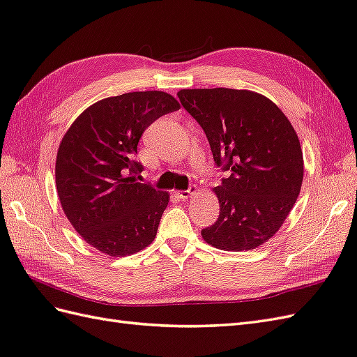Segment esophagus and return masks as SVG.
I'll list each match as a JSON object with an SVG mask.
<instances>
[{
	"label": "esophagus",
	"instance_id": "1",
	"mask_svg": "<svg viewBox=\"0 0 357 357\" xmlns=\"http://www.w3.org/2000/svg\"><path fill=\"white\" fill-rule=\"evenodd\" d=\"M197 193V187L196 185H190V188L188 190H184V191H178V197L179 199H182V200H185V199H188L190 196H193V195H196Z\"/></svg>",
	"mask_w": 357,
	"mask_h": 357
}]
</instances>
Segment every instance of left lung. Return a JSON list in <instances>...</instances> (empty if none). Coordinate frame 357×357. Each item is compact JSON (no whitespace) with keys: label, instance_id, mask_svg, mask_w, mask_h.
I'll return each instance as SVG.
<instances>
[{"label":"left lung","instance_id":"left-lung-1","mask_svg":"<svg viewBox=\"0 0 357 357\" xmlns=\"http://www.w3.org/2000/svg\"><path fill=\"white\" fill-rule=\"evenodd\" d=\"M182 107L202 126L214 161L229 173L215 187L220 214L204 240L227 252L252 250L279 231L298 197L303 153L282 109L235 89H184Z\"/></svg>","mask_w":357,"mask_h":357}]
</instances>
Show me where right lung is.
Here are the masks:
<instances>
[{"instance_id":"right-lung-1","label":"right lung","mask_w":357,"mask_h":357,"mask_svg":"<svg viewBox=\"0 0 357 357\" xmlns=\"http://www.w3.org/2000/svg\"><path fill=\"white\" fill-rule=\"evenodd\" d=\"M179 102L166 91H131L90 105L59 146L56 184L75 231L109 257H128L153 241L169 193L135 178L137 144L158 117Z\"/></svg>"}]
</instances>
